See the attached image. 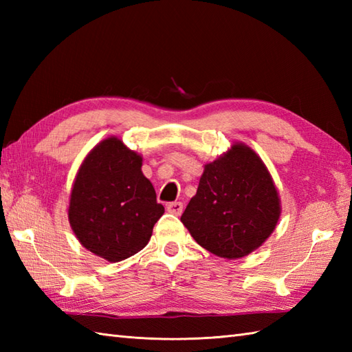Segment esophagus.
Listing matches in <instances>:
<instances>
[{
  "mask_svg": "<svg viewBox=\"0 0 352 352\" xmlns=\"http://www.w3.org/2000/svg\"><path fill=\"white\" fill-rule=\"evenodd\" d=\"M166 208H168V212L169 213H174V214H182V212H183V203H180V201H174V203H169L168 206H166Z\"/></svg>",
  "mask_w": 352,
  "mask_h": 352,
  "instance_id": "1",
  "label": "esophagus"
}]
</instances>
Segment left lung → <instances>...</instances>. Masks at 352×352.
<instances>
[{"instance_id":"obj_1","label":"left lung","mask_w":352,"mask_h":352,"mask_svg":"<svg viewBox=\"0 0 352 352\" xmlns=\"http://www.w3.org/2000/svg\"><path fill=\"white\" fill-rule=\"evenodd\" d=\"M278 218L280 198L266 166L251 148L237 144L206 164L182 222L207 251L241 258L271 236Z\"/></svg>"}]
</instances>
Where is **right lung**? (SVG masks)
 Masks as SVG:
<instances>
[{
  "instance_id": "add662e5",
  "label": "right lung",
  "mask_w": 352,
  "mask_h": 352,
  "mask_svg": "<svg viewBox=\"0 0 352 352\" xmlns=\"http://www.w3.org/2000/svg\"><path fill=\"white\" fill-rule=\"evenodd\" d=\"M140 168L139 154L109 138L89 153L74 183V233L86 250L109 261L125 260L145 248L164 213Z\"/></svg>"
}]
</instances>
